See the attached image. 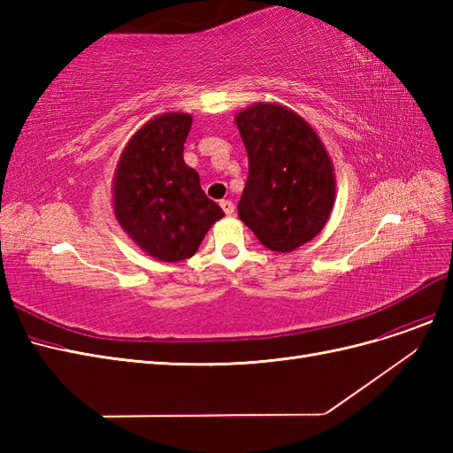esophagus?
Here are the masks:
<instances>
[{"instance_id": "1", "label": "esophagus", "mask_w": 453, "mask_h": 453, "mask_svg": "<svg viewBox=\"0 0 453 453\" xmlns=\"http://www.w3.org/2000/svg\"><path fill=\"white\" fill-rule=\"evenodd\" d=\"M221 208H223L225 215H228V217L234 213V203H232L230 200H221Z\"/></svg>"}]
</instances>
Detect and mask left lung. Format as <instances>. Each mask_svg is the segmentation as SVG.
I'll use <instances>...</instances> for the list:
<instances>
[{
	"instance_id": "1",
	"label": "left lung",
	"mask_w": 453,
	"mask_h": 453,
	"mask_svg": "<svg viewBox=\"0 0 453 453\" xmlns=\"http://www.w3.org/2000/svg\"><path fill=\"white\" fill-rule=\"evenodd\" d=\"M250 175L238 215L270 251L291 253L319 234L336 198L333 160L293 109L255 102L234 117Z\"/></svg>"
}]
</instances>
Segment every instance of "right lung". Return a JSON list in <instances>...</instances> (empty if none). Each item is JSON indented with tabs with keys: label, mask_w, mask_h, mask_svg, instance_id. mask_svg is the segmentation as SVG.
I'll return each instance as SVG.
<instances>
[{
	"label": "right lung",
	"mask_w": 453,
	"mask_h": 453,
	"mask_svg": "<svg viewBox=\"0 0 453 453\" xmlns=\"http://www.w3.org/2000/svg\"><path fill=\"white\" fill-rule=\"evenodd\" d=\"M190 125L188 113L149 119L122 149L113 175L115 219L142 251L162 263L193 257L225 217L183 160Z\"/></svg>",
	"instance_id": "right-lung-1"
}]
</instances>
